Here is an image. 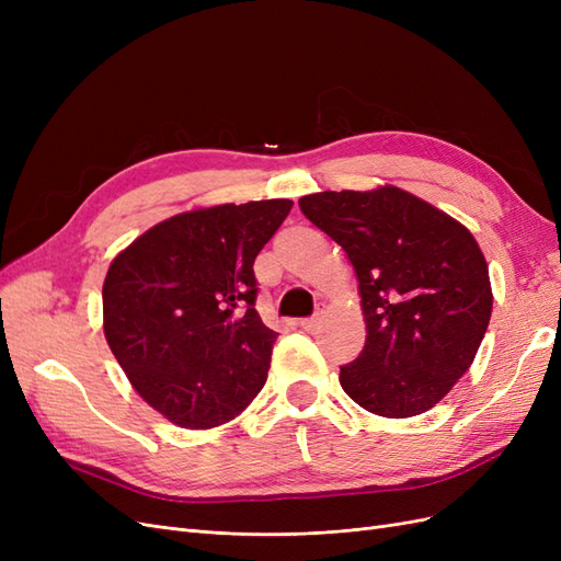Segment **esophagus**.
Instances as JSON below:
<instances>
[{"label":"esophagus","instance_id":"obj_1","mask_svg":"<svg viewBox=\"0 0 561 561\" xmlns=\"http://www.w3.org/2000/svg\"><path fill=\"white\" fill-rule=\"evenodd\" d=\"M297 325L301 328V330H313L316 325H318V316H311V318H301Z\"/></svg>","mask_w":561,"mask_h":561}]
</instances>
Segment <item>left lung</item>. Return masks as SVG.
<instances>
[{"label":"left lung","mask_w":561,"mask_h":561,"mask_svg":"<svg viewBox=\"0 0 561 561\" xmlns=\"http://www.w3.org/2000/svg\"><path fill=\"white\" fill-rule=\"evenodd\" d=\"M299 208L358 276L367 339L339 383L371 414L428 412L472 365L491 318L489 266L474 236L390 184L309 194Z\"/></svg>","instance_id":"1"}]
</instances>
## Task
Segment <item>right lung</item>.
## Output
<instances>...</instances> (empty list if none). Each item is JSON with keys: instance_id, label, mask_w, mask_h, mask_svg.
Listing matches in <instances>:
<instances>
[{"instance_id": "1", "label": "right lung", "mask_w": 561, "mask_h": 561, "mask_svg": "<svg viewBox=\"0 0 561 561\" xmlns=\"http://www.w3.org/2000/svg\"><path fill=\"white\" fill-rule=\"evenodd\" d=\"M290 208L268 198L180 213L112 260L107 344L140 398L175 426H222L262 390L278 334L254 309L252 264Z\"/></svg>"}]
</instances>
